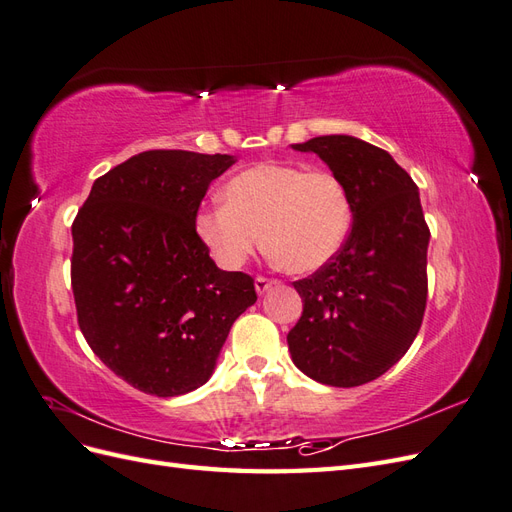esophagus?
<instances>
[{
    "instance_id": "1",
    "label": "esophagus",
    "mask_w": 512,
    "mask_h": 512,
    "mask_svg": "<svg viewBox=\"0 0 512 512\" xmlns=\"http://www.w3.org/2000/svg\"><path fill=\"white\" fill-rule=\"evenodd\" d=\"M273 284H275L273 280H267V277H262V275H258L254 280V288H256L258 294H265Z\"/></svg>"
}]
</instances>
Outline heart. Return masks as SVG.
<instances>
[{"mask_svg":"<svg viewBox=\"0 0 512 512\" xmlns=\"http://www.w3.org/2000/svg\"><path fill=\"white\" fill-rule=\"evenodd\" d=\"M224 200L194 218L198 239L224 269L243 267L265 239L286 271H318L350 235V194L331 170L260 162L224 185Z\"/></svg>","mask_w":512,"mask_h":512,"instance_id":"obj_1","label":"heart"}]
</instances>
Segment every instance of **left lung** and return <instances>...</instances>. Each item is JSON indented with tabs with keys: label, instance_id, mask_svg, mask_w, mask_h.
I'll list each match as a JSON object with an SVG mask.
<instances>
[{
	"label": "left lung",
	"instance_id": "8db88e82",
	"mask_svg": "<svg viewBox=\"0 0 512 512\" xmlns=\"http://www.w3.org/2000/svg\"><path fill=\"white\" fill-rule=\"evenodd\" d=\"M290 147L316 153L342 179L352 230L331 262L294 282L303 314L288 350L305 376L350 389L391 369L421 329L429 228L416 183L391 153L350 134Z\"/></svg>",
	"mask_w": 512,
	"mask_h": 512
}]
</instances>
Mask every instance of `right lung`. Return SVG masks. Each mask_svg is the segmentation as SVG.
Segmentation results:
<instances>
[{
    "label": "right lung",
    "mask_w": 512,
    "mask_h": 512,
    "mask_svg": "<svg viewBox=\"0 0 512 512\" xmlns=\"http://www.w3.org/2000/svg\"><path fill=\"white\" fill-rule=\"evenodd\" d=\"M226 153L156 149L94 181L72 224V292L98 359L156 397L203 386L228 331L256 303L254 280L222 271L194 218Z\"/></svg>",
    "instance_id": "obj_1"
}]
</instances>
